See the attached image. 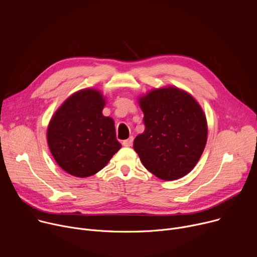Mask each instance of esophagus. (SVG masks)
<instances>
[{
	"label": "esophagus",
	"mask_w": 257,
	"mask_h": 257,
	"mask_svg": "<svg viewBox=\"0 0 257 257\" xmlns=\"http://www.w3.org/2000/svg\"><path fill=\"white\" fill-rule=\"evenodd\" d=\"M132 143H133V137H129L128 139H126V140L123 141V145H124V146H127V148H129V146H131Z\"/></svg>",
	"instance_id": "34e87169"
}]
</instances>
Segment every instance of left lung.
<instances>
[{
    "label": "left lung",
    "instance_id": "1",
    "mask_svg": "<svg viewBox=\"0 0 257 257\" xmlns=\"http://www.w3.org/2000/svg\"><path fill=\"white\" fill-rule=\"evenodd\" d=\"M144 132L133 148L143 166L162 180L184 177L199 161L207 139V123L192 95L174 86L154 89L139 98Z\"/></svg>",
    "mask_w": 257,
    "mask_h": 257
}]
</instances>
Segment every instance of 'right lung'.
<instances>
[{"label":"right lung","mask_w":257,"mask_h":257,"mask_svg":"<svg viewBox=\"0 0 257 257\" xmlns=\"http://www.w3.org/2000/svg\"><path fill=\"white\" fill-rule=\"evenodd\" d=\"M104 104L98 90H79L63 102L49 124L50 151L57 164L72 176L96 174L121 149L114 120L101 113Z\"/></svg>","instance_id":"right-lung-1"}]
</instances>
